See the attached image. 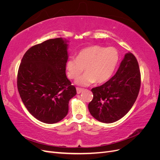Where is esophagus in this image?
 I'll return each instance as SVG.
<instances>
[{
	"label": "esophagus",
	"instance_id": "obj_1",
	"mask_svg": "<svg viewBox=\"0 0 160 160\" xmlns=\"http://www.w3.org/2000/svg\"><path fill=\"white\" fill-rule=\"evenodd\" d=\"M76 89H77V94H80V93H81V92L83 91V89L79 88H77Z\"/></svg>",
	"mask_w": 160,
	"mask_h": 160
}]
</instances>
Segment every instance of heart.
<instances>
[{
    "mask_svg": "<svg viewBox=\"0 0 160 160\" xmlns=\"http://www.w3.org/2000/svg\"><path fill=\"white\" fill-rule=\"evenodd\" d=\"M119 59V52L114 47L99 45L86 47L78 52L77 58L70 57L67 61V76L70 79H75L85 68V73L76 79L77 85L88 86L95 82L102 83L112 75Z\"/></svg>",
    "mask_w": 160,
    "mask_h": 160,
    "instance_id": "1",
    "label": "heart"
}]
</instances>
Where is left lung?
Here are the masks:
<instances>
[{"label":"left lung","instance_id":"1","mask_svg":"<svg viewBox=\"0 0 160 160\" xmlns=\"http://www.w3.org/2000/svg\"><path fill=\"white\" fill-rule=\"evenodd\" d=\"M141 86L138 62L126 53L115 75L103 85L91 89L93 98L88 105L89 112L100 122H117L132 108Z\"/></svg>","mask_w":160,"mask_h":160}]
</instances>
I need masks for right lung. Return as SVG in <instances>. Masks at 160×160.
I'll list each match as a JSON object with an SVG mask.
<instances>
[{"instance_id": "obj_1", "label": "right lung", "mask_w": 160, "mask_h": 160, "mask_svg": "<svg viewBox=\"0 0 160 160\" xmlns=\"http://www.w3.org/2000/svg\"><path fill=\"white\" fill-rule=\"evenodd\" d=\"M67 41L49 39L24 55L17 75V88L29 113L40 122L55 123L68 113L69 101L77 94L67 78Z\"/></svg>"}]
</instances>
